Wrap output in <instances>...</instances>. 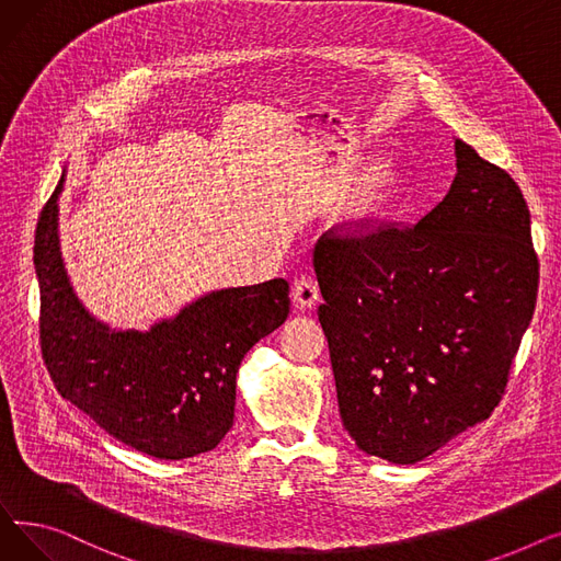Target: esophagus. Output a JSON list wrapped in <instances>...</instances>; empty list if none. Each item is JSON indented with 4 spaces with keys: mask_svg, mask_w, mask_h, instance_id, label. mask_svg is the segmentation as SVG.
<instances>
[{
    "mask_svg": "<svg viewBox=\"0 0 561 561\" xmlns=\"http://www.w3.org/2000/svg\"><path fill=\"white\" fill-rule=\"evenodd\" d=\"M290 296H293V302H296L298 307H305V309L316 307V302L320 300L318 282H316L311 275H300V277H296V279H293Z\"/></svg>",
    "mask_w": 561,
    "mask_h": 561,
    "instance_id": "34e87169",
    "label": "esophagus"
}]
</instances>
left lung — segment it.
I'll return each instance as SVG.
<instances>
[{"label":"left lung","instance_id":"8db88e82","mask_svg":"<svg viewBox=\"0 0 561 561\" xmlns=\"http://www.w3.org/2000/svg\"><path fill=\"white\" fill-rule=\"evenodd\" d=\"M455 154L450 191L419 222H341L313 248L343 427L391 463L491 416L537 305L518 184L459 138Z\"/></svg>","mask_w":561,"mask_h":561}]
</instances>
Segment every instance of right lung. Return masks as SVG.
<instances>
[{"label":"right lung","mask_w":561,"mask_h":561,"mask_svg":"<svg viewBox=\"0 0 561 561\" xmlns=\"http://www.w3.org/2000/svg\"><path fill=\"white\" fill-rule=\"evenodd\" d=\"M34 245L41 352L64 400L125 446L157 459L214 450L233 425L236 373L248 350L288 316V282L225 288L150 332H108L75 298L58 248V193Z\"/></svg>","instance_id":"obj_1"}]
</instances>
